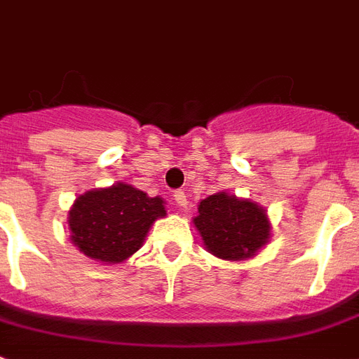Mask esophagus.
<instances>
[{
    "label": "esophagus",
    "mask_w": 359,
    "mask_h": 359,
    "mask_svg": "<svg viewBox=\"0 0 359 359\" xmlns=\"http://www.w3.org/2000/svg\"><path fill=\"white\" fill-rule=\"evenodd\" d=\"M173 199H175V203L179 205V207H186V203H188V199H186V194L182 190L175 191Z\"/></svg>",
    "instance_id": "esophagus-1"
}]
</instances>
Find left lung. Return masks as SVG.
<instances>
[{"label": "left lung", "mask_w": 359, "mask_h": 359, "mask_svg": "<svg viewBox=\"0 0 359 359\" xmlns=\"http://www.w3.org/2000/svg\"><path fill=\"white\" fill-rule=\"evenodd\" d=\"M198 212L194 226L205 248L218 258L233 262L252 258L271 237V224L264 207L250 199L218 191L199 203Z\"/></svg>", "instance_id": "obj_1"}]
</instances>
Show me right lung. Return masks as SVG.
Here are the masks:
<instances>
[{
  "instance_id": "add662e5",
  "label": "right lung",
  "mask_w": 359,
  "mask_h": 359,
  "mask_svg": "<svg viewBox=\"0 0 359 359\" xmlns=\"http://www.w3.org/2000/svg\"><path fill=\"white\" fill-rule=\"evenodd\" d=\"M165 215L163 199L118 182L79 196L67 224L73 245L84 256L120 264L141 248L150 226Z\"/></svg>"
}]
</instances>
